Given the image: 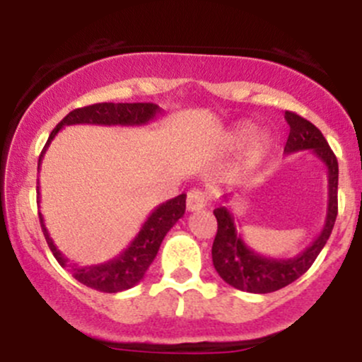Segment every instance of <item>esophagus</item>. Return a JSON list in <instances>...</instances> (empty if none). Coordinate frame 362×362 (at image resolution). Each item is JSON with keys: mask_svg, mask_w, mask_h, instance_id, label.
<instances>
[{"mask_svg": "<svg viewBox=\"0 0 362 362\" xmlns=\"http://www.w3.org/2000/svg\"><path fill=\"white\" fill-rule=\"evenodd\" d=\"M207 206V194L204 190L194 189L190 190L189 195H187V211L194 213V211L202 209V207Z\"/></svg>", "mask_w": 362, "mask_h": 362, "instance_id": "esophagus-1", "label": "esophagus"}]
</instances>
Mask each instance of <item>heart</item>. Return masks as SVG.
<instances>
[{"mask_svg":"<svg viewBox=\"0 0 362 362\" xmlns=\"http://www.w3.org/2000/svg\"><path fill=\"white\" fill-rule=\"evenodd\" d=\"M255 135V127L250 124H242V126L231 129L230 132L224 138V146L228 149H242L245 144H248L252 141L250 149H248V161L250 163H259V161L269 153V149L272 146V139L267 132H260Z\"/></svg>","mask_w":362,"mask_h":362,"instance_id":"obj_1","label":"heart"}]
</instances>
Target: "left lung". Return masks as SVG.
<instances>
[{
    "label": "left lung",
    "instance_id": "left-lung-1",
    "mask_svg": "<svg viewBox=\"0 0 362 362\" xmlns=\"http://www.w3.org/2000/svg\"><path fill=\"white\" fill-rule=\"evenodd\" d=\"M284 119L289 124L286 155L300 151H313V155L325 165L328 173L327 216L322 231L310 247L289 259H274L255 252L247 245L242 233L236 230L235 218L226 206L214 209L218 219V233L213 243V264L216 272L224 282L247 293L265 294L291 284L311 267L318 253L325 247L328 236L337 219V185L339 163L327 139L310 120L300 117L294 112H286ZM226 202V197H224Z\"/></svg>",
    "mask_w": 362,
    "mask_h": 362
}]
</instances>
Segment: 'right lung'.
<instances>
[{"instance_id":"obj_1","label":"right lung","mask_w":362,"mask_h":362,"mask_svg":"<svg viewBox=\"0 0 362 362\" xmlns=\"http://www.w3.org/2000/svg\"><path fill=\"white\" fill-rule=\"evenodd\" d=\"M163 112L155 103H95V105L83 107L69 112L64 119L57 124L56 129L49 136L47 143L40 153L39 170L42 163L44 153L47 151L49 144L56 138L57 132L64 126H74V124H97V126H146L161 115ZM185 194L177 195L175 199L156 206L148 216L146 221L141 226L139 233L134 236L124 252H120L115 259H110L103 264L97 265H78L71 264L68 257L52 242L47 228H45L42 214L39 213L40 226H42L44 236L47 240L52 255L59 262L62 267L69 269L73 277L81 284L88 286L91 289L102 291V293H120V291L131 289L143 279L148 267L155 260L160 245L163 238L173 228L178 219L185 213ZM37 204H40V187L37 182Z\"/></svg>"}]
</instances>
